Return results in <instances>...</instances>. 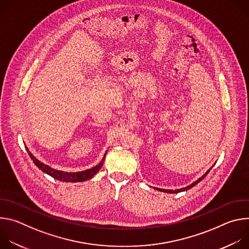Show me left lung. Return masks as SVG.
<instances>
[{"mask_svg": "<svg viewBox=\"0 0 249 249\" xmlns=\"http://www.w3.org/2000/svg\"><path fill=\"white\" fill-rule=\"evenodd\" d=\"M214 166V165H213ZM212 166V167H213ZM212 167L210 168V169H208L207 170V172H205V174L204 175H202L200 178H198L196 181H194L193 183H191L190 185H188V186H186V187H184V188H180V189H175V190H168V189H160V188H156L155 187V189H157V190H159V191H161V192H165V193H179V192H181V191H187L188 189H190V188H192V187H194L196 184H198L202 179H204V177L209 173V171L212 169Z\"/></svg>", "mask_w": 249, "mask_h": 249, "instance_id": "8db88e82", "label": "left lung"}]
</instances>
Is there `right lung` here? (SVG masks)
<instances>
[{"label": "right lung", "instance_id": "right-lung-1", "mask_svg": "<svg viewBox=\"0 0 249 249\" xmlns=\"http://www.w3.org/2000/svg\"><path fill=\"white\" fill-rule=\"evenodd\" d=\"M26 151L29 154V157L31 158V160H33L35 165H36L39 169H41L43 172L47 173L48 175L54 177L55 179L60 180V181H64V182H82V181H86L88 179H90L91 177H93V175L96 174L98 172V170L101 168V166L103 164V161H104V159H105V156H106V153H107V151H106V153L104 154V157L102 158L101 161L97 165H95V166H93L89 169H87V170H84V171H78V172H67V171L54 169V168L50 167L49 165L44 164L43 162L39 161L37 159H35L33 157V155L28 151L27 148H26Z\"/></svg>", "mask_w": 249, "mask_h": 249}]
</instances>
